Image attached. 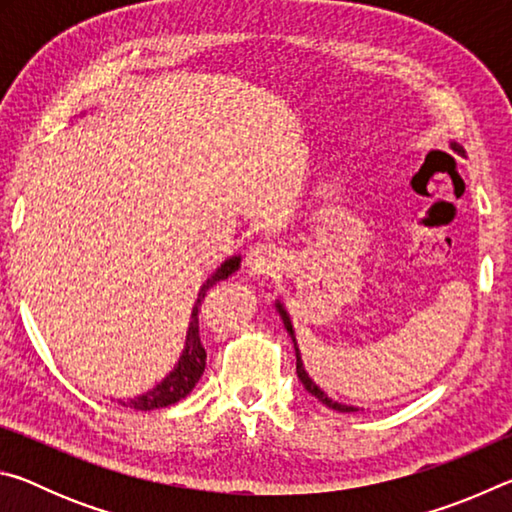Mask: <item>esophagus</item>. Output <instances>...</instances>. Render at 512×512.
I'll return each instance as SVG.
<instances>
[{"label": "esophagus", "mask_w": 512, "mask_h": 512, "mask_svg": "<svg viewBox=\"0 0 512 512\" xmlns=\"http://www.w3.org/2000/svg\"><path fill=\"white\" fill-rule=\"evenodd\" d=\"M282 262L284 257L280 253V248H275L273 244H259L255 248H250V253L246 257V271L257 277H268L280 271Z\"/></svg>", "instance_id": "1"}]
</instances>
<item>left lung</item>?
<instances>
[{
  "label": "left lung",
  "mask_w": 512,
  "mask_h": 512,
  "mask_svg": "<svg viewBox=\"0 0 512 512\" xmlns=\"http://www.w3.org/2000/svg\"><path fill=\"white\" fill-rule=\"evenodd\" d=\"M449 149L456 151L458 155H465L463 146H458L456 142L449 144ZM275 309H277V314H280V318H282L284 329H287L289 336H291L293 348H296V372H298V379L302 381V386H305L307 391H309L311 395H314L318 402H323L325 406H329V409H334V411H339V413H352V411H359L357 406H350V404H343V402H336V400H332V397H329V395L323 391V388H320V386L316 384V381L309 377V372L305 370V363H302V357H300L298 341H296V332H293V325H291V318H289V314H287V309H284V305H282L280 300H275Z\"/></svg>",
  "instance_id": "obj_1"
}]
</instances>
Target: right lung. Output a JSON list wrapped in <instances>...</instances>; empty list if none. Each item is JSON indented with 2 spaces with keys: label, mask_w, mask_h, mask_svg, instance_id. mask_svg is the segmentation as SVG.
Masks as SVG:
<instances>
[{
  "label": "right lung",
  "mask_w": 512,
  "mask_h": 512,
  "mask_svg": "<svg viewBox=\"0 0 512 512\" xmlns=\"http://www.w3.org/2000/svg\"><path fill=\"white\" fill-rule=\"evenodd\" d=\"M239 266H241L239 255L228 257L203 282V287H201V291H198V298L194 302L192 316H189V327H187L183 354H180L178 363L173 366L169 375L164 377L158 386H153L151 391H146L144 395H137V397H133V400H117L119 404L131 406V409H137V411H153V409H162V406L176 404L194 391V386L198 384V379H201V375H203L205 359H207L205 348L201 343V336H198V311H201V305H203V300L207 296V291H210L216 282L228 280L232 273H237Z\"/></svg>",
  "instance_id": "add662e5"
}]
</instances>
